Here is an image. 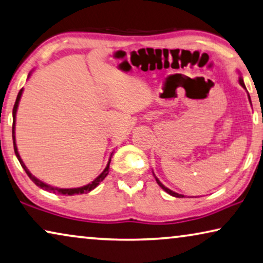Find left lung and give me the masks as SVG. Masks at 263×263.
<instances>
[{"mask_svg":"<svg viewBox=\"0 0 263 263\" xmlns=\"http://www.w3.org/2000/svg\"><path fill=\"white\" fill-rule=\"evenodd\" d=\"M238 81H240V85L242 86V87H243V88H246V86H245V82H243V80H242V78H240V80H238ZM249 99H250V98H249ZM156 181H157V183H158V185H159L160 187H162V189H163L164 191H166V193H167V194H169V195H171V196H174V197H178V198H181V197H183V195H179V194H177V193H174V191H172V190H170V189H167V187H166V186H164V185H163V184L159 182V179H158V178H156Z\"/></svg>","mask_w":263,"mask_h":263,"instance_id":"left-lung-1","label":"left lung"}]
</instances>
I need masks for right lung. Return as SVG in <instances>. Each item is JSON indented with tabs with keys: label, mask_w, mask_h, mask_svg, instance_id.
Returning a JSON list of instances; mask_svg holds the SVG:
<instances>
[{
	"label": "right lung",
	"mask_w": 263,
	"mask_h": 263,
	"mask_svg": "<svg viewBox=\"0 0 263 263\" xmlns=\"http://www.w3.org/2000/svg\"><path fill=\"white\" fill-rule=\"evenodd\" d=\"M22 91H23V89H20V92H18V94H17V98H16V101H15V105H14V108H13V143H14V151H15V155H16L20 164H21V166L23 167V169H25L26 174L28 175V177H29V178L31 179V181H33L35 184H36L37 186H40L41 189L47 190V191H50V193H53V194H60V195H69V196H72V195H79V194L89 193V191L93 190L94 187H97L98 185H99V183H100L101 181H104L105 177H106V176L108 175L109 162H111V160H109V162H108L107 166L105 167V170H104L103 172H101V174H100L99 176H98V177H97L96 179H94V181H93L92 183H89V184H87V185L81 186V187H74V189H59V187H53V186H50V185H47V184H45L44 182L39 181V179H37L36 177H34V176L31 175L30 172H29V170L27 169V166L25 165V163L22 162L21 157H20V155H18L17 147H16V143H15V116H16V111H17V106H18V101H20V98H21Z\"/></svg>",
	"instance_id": "add662e5"
}]
</instances>
